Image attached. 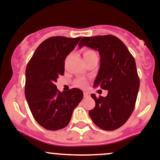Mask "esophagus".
I'll return each instance as SVG.
<instances>
[{
	"mask_svg": "<svg viewBox=\"0 0 160 160\" xmlns=\"http://www.w3.org/2000/svg\"><path fill=\"white\" fill-rule=\"evenodd\" d=\"M90 96V93H88V92H84V93H83V97H84V98H89Z\"/></svg>",
	"mask_w": 160,
	"mask_h": 160,
	"instance_id": "1",
	"label": "esophagus"
}]
</instances>
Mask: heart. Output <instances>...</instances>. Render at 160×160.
Wrapping results in <instances>:
<instances>
[{
    "label": "heart",
    "instance_id": "b5f03b06",
    "mask_svg": "<svg viewBox=\"0 0 160 160\" xmlns=\"http://www.w3.org/2000/svg\"><path fill=\"white\" fill-rule=\"evenodd\" d=\"M94 52L93 51H92V50L90 49H85L84 51H83V56H87V55H89V54H91V53ZM76 85H77V87H79V88H84L85 86L87 85V83L85 80H78L76 81Z\"/></svg>",
    "mask_w": 160,
    "mask_h": 160
}]
</instances>
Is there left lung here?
<instances>
[{"mask_svg": "<svg viewBox=\"0 0 160 160\" xmlns=\"http://www.w3.org/2000/svg\"><path fill=\"white\" fill-rule=\"evenodd\" d=\"M84 46L98 50L101 56L93 86L108 90L104 98L92 93L95 107L89 115L101 129L115 130L128 121L135 108L140 84L135 59L114 35L83 37L78 46Z\"/></svg>", "mask_w": 160, "mask_h": 160, "instance_id": "left-lung-1", "label": "left lung"}]
</instances>
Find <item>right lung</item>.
<instances>
[{"instance_id": "1", "label": "right lung", "mask_w": 160, "mask_h": 160, "mask_svg": "<svg viewBox=\"0 0 160 160\" xmlns=\"http://www.w3.org/2000/svg\"><path fill=\"white\" fill-rule=\"evenodd\" d=\"M80 38L50 37L38 46L27 65L25 98L34 118L47 130L65 128L74 108L83 99L80 89L60 92L55 84L64 74L66 58Z\"/></svg>"}]
</instances>
